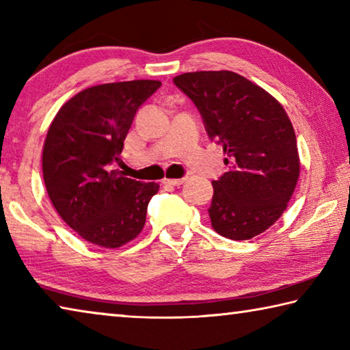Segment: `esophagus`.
<instances>
[{"label": "esophagus", "mask_w": 350, "mask_h": 350, "mask_svg": "<svg viewBox=\"0 0 350 350\" xmlns=\"http://www.w3.org/2000/svg\"><path fill=\"white\" fill-rule=\"evenodd\" d=\"M185 179H163L162 183L165 187H180Z\"/></svg>", "instance_id": "esophagus-1"}]
</instances>
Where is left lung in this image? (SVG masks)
Listing matches in <instances>:
<instances>
[{"label":"left lung","instance_id":"left-lung-1","mask_svg":"<svg viewBox=\"0 0 350 350\" xmlns=\"http://www.w3.org/2000/svg\"><path fill=\"white\" fill-rule=\"evenodd\" d=\"M173 81L196 105L208 137L227 154L230 171L211 182V227L233 241L264 233L287 208L299 177L287 112L267 91L232 70H198Z\"/></svg>","mask_w":350,"mask_h":350}]
</instances>
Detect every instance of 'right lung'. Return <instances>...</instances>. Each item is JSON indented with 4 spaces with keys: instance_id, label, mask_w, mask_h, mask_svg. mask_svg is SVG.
I'll return each mask as SVG.
<instances>
[{
    "instance_id": "obj_1",
    "label": "right lung",
    "mask_w": 350,
    "mask_h": 350,
    "mask_svg": "<svg viewBox=\"0 0 350 350\" xmlns=\"http://www.w3.org/2000/svg\"><path fill=\"white\" fill-rule=\"evenodd\" d=\"M162 83H105L81 91L52 120L43 146V177L58 215L91 244L117 248L144 230L159 183L122 176L120 161L134 116Z\"/></svg>"
}]
</instances>
